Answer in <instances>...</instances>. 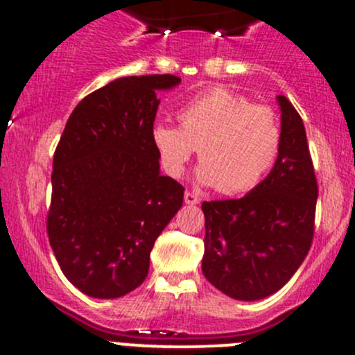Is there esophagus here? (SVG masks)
<instances>
[{
	"mask_svg": "<svg viewBox=\"0 0 355 355\" xmlns=\"http://www.w3.org/2000/svg\"><path fill=\"white\" fill-rule=\"evenodd\" d=\"M184 200H185V204H191V206H194V204L199 202V198L196 194H192V192H185Z\"/></svg>",
	"mask_w": 355,
	"mask_h": 355,
	"instance_id": "obj_1",
	"label": "esophagus"
}]
</instances>
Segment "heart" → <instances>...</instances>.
<instances>
[{
    "label": "heart",
    "instance_id": "obj_1",
    "mask_svg": "<svg viewBox=\"0 0 355 355\" xmlns=\"http://www.w3.org/2000/svg\"><path fill=\"white\" fill-rule=\"evenodd\" d=\"M180 127L156 121L151 144L161 168L177 178L198 149L196 180L239 194L261 184L280 155L282 128L277 114L225 87H211L178 108Z\"/></svg>",
    "mask_w": 355,
    "mask_h": 355
}]
</instances>
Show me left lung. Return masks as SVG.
<instances>
[{
    "label": "left lung",
    "instance_id": "left-lung-1",
    "mask_svg": "<svg viewBox=\"0 0 355 355\" xmlns=\"http://www.w3.org/2000/svg\"><path fill=\"white\" fill-rule=\"evenodd\" d=\"M282 148L273 168L242 199L202 202V273L235 300L273 295L293 277L314 235L318 184L302 118L285 96Z\"/></svg>",
    "mask_w": 355,
    "mask_h": 355
}]
</instances>
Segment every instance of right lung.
<instances>
[{"mask_svg":"<svg viewBox=\"0 0 355 355\" xmlns=\"http://www.w3.org/2000/svg\"><path fill=\"white\" fill-rule=\"evenodd\" d=\"M175 75L121 77L71 111L53 157L49 244L63 275L85 295L118 299L149 273L161 232L184 187L159 171L151 144L157 92Z\"/></svg>","mask_w":355,"mask_h":355,"instance_id":"1","label":"right lung"}]
</instances>
